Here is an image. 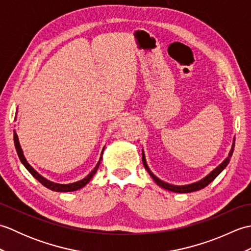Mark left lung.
Instances as JSON below:
<instances>
[{
    "label": "left lung",
    "mask_w": 251,
    "mask_h": 251,
    "mask_svg": "<svg viewBox=\"0 0 251 251\" xmlns=\"http://www.w3.org/2000/svg\"><path fill=\"white\" fill-rule=\"evenodd\" d=\"M234 146H235V140L233 141L232 150L230 151V153H228V156L219 165V166H218L216 169L212 170V172L208 176H206L204 179L200 180L199 182L188 184V185H174V184H169V183L164 182V181H162L161 179H158L156 176L153 175V173L151 172L150 168L148 167L147 162H146V157H145V153H143V152H142V162H143V166H145V168L147 169V172L149 173V175L151 176V177L153 178V180L155 181V182L159 186H161V188H163L165 190H168V191H172V192H176V193H191V192H195V191H199L201 189H204L205 186H207L208 184L211 182V181H214L216 179L217 176L219 175L222 172V170L227 166V164H228V162H230V158H231L232 154H233Z\"/></svg>",
    "instance_id": "left-lung-1"
}]
</instances>
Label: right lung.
<instances>
[{
  "instance_id": "add662e5",
  "label": "right lung",
  "mask_w": 251,
  "mask_h": 251,
  "mask_svg": "<svg viewBox=\"0 0 251 251\" xmlns=\"http://www.w3.org/2000/svg\"><path fill=\"white\" fill-rule=\"evenodd\" d=\"M14 142H15L16 151H17V154H18V156H19V158H20V161H21V163L24 164V166L26 168V170H28V172H29L32 176H33V177H34L37 181H39V182H41L44 186H46L47 189H50V190H51V191H55V192H73V191H76V190H78V189L83 188V186L86 185V184L89 182V181H90V179H92V178L94 177V175L96 174V172H97V169L99 168L101 158H102V157H100L99 162L97 163V165H96V167L94 168L93 172L90 173V174L87 176V177H85L84 179H82L81 181H77V182L70 183V184H59V183L51 182V181L45 179L44 177H42V176H41L40 174H37V173L35 172V170L30 166L29 163L26 162V159H25V156H24V152H23V150H21V147H20V145H19V140H18V136H17V134H16V132H14ZM103 150H104V149H103ZM103 150H102V153H103ZM102 153H101V156H102Z\"/></svg>"
}]
</instances>
